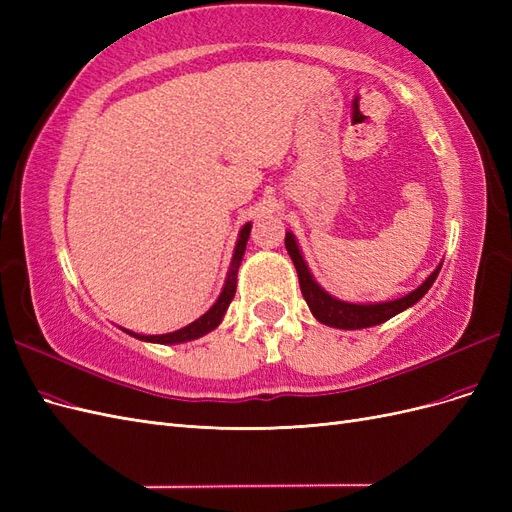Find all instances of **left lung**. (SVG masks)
<instances>
[{
	"label": "left lung",
	"mask_w": 512,
	"mask_h": 512,
	"mask_svg": "<svg viewBox=\"0 0 512 512\" xmlns=\"http://www.w3.org/2000/svg\"><path fill=\"white\" fill-rule=\"evenodd\" d=\"M286 250L294 262V269L299 273V284H301V292L303 299L307 301L312 314L316 316V320H320L322 324H329V327L335 329H367V327H376V324H382L389 318L397 316L399 312H404L410 305H414L423 294L431 288V284L436 282V277L440 273V267L433 271L427 280L418 286L416 290H412L410 294L395 301H386V303H371V305H356V303H346L333 299L329 292H324L316 282L312 273H309L305 260L299 252V245L294 241L292 232H286Z\"/></svg>",
	"instance_id": "left-lung-1"
}]
</instances>
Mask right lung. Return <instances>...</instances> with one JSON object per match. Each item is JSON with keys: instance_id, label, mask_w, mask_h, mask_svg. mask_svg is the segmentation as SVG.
Segmentation results:
<instances>
[{"instance_id": "right-lung-1", "label": "right lung", "mask_w": 512, "mask_h": 512, "mask_svg": "<svg viewBox=\"0 0 512 512\" xmlns=\"http://www.w3.org/2000/svg\"><path fill=\"white\" fill-rule=\"evenodd\" d=\"M250 230H252V224L247 222L243 228H241V235H239V241H237V247H235V254H232V262H230V271H228V277H226V284H224V290L220 294V299L215 301V305L209 309V312L205 316H200L198 320H194L192 324H188V327H183L175 333H166V335H134L132 331H126L138 339H145V342H156V344H181V342H190V339H196L200 335H205L209 331H213L218 324L222 322L226 309L232 301V297H235V290H237V271H239V265H241V258H243V252H245V245H247V239H250Z\"/></svg>"}]
</instances>
